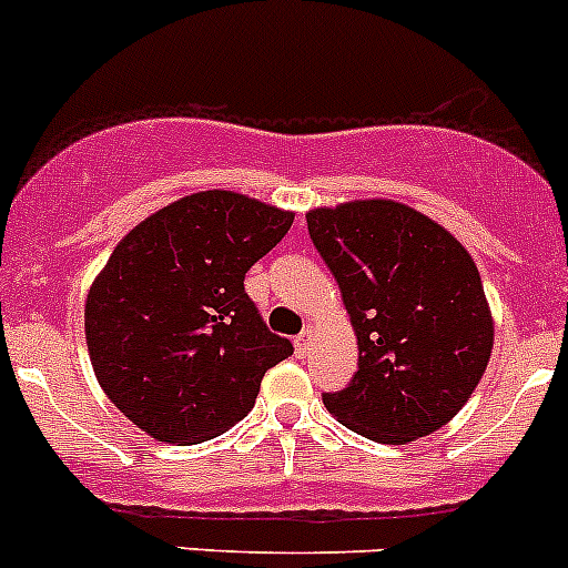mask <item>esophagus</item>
<instances>
[{"label":"esophagus","instance_id":"obj_1","mask_svg":"<svg viewBox=\"0 0 568 568\" xmlns=\"http://www.w3.org/2000/svg\"><path fill=\"white\" fill-rule=\"evenodd\" d=\"M295 352H298V355H306V352H310V343H312V329H304L301 332V335H295Z\"/></svg>","mask_w":568,"mask_h":568}]
</instances>
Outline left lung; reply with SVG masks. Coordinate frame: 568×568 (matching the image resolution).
<instances>
[{
	"mask_svg": "<svg viewBox=\"0 0 568 568\" xmlns=\"http://www.w3.org/2000/svg\"><path fill=\"white\" fill-rule=\"evenodd\" d=\"M310 239L357 332V372L324 405L346 428L405 445L450 423L476 392L493 318L470 253L392 200L306 213Z\"/></svg>",
	"mask_w": 568,
	"mask_h": 568,
	"instance_id": "8db88e82",
	"label": "left lung"
}]
</instances>
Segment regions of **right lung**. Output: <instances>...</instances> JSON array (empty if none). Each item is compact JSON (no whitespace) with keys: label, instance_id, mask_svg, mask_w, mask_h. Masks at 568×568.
<instances>
[{"label":"right lung","instance_id":"right-lung-1","mask_svg":"<svg viewBox=\"0 0 568 568\" xmlns=\"http://www.w3.org/2000/svg\"><path fill=\"white\" fill-rule=\"evenodd\" d=\"M293 213L233 191L182 196L140 222L92 284L83 329L98 383L160 442L213 439L256 405L293 343L267 329L244 273Z\"/></svg>","mask_w":568,"mask_h":568}]
</instances>
